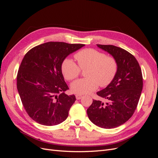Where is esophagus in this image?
<instances>
[{
  "label": "esophagus",
  "mask_w": 158,
  "mask_h": 158,
  "mask_svg": "<svg viewBox=\"0 0 158 158\" xmlns=\"http://www.w3.org/2000/svg\"><path fill=\"white\" fill-rule=\"evenodd\" d=\"M82 95H80V94H76V99H82Z\"/></svg>",
  "instance_id": "esophagus-1"
}]
</instances>
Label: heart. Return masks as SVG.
<instances>
[{
    "instance_id": "1",
    "label": "heart",
    "mask_w": 158,
    "mask_h": 158,
    "mask_svg": "<svg viewBox=\"0 0 158 158\" xmlns=\"http://www.w3.org/2000/svg\"><path fill=\"white\" fill-rule=\"evenodd\" d=\"M79 67L69 58L61 64V70L67 80L77 78L80 69L84 70L86 78L79 79L71 84L72 92L77 94H87L94 92L99 85L106 87L111 83L117 71V63L112 56H106L103 52L94 49H85L74 55Z\"/></svg>"
}]
</instances>
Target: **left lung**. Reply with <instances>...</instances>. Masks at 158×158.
Instances as JSON below:
<instances>
[{"label":"left lung","instance_id":"1","mask_svg":"<svg viewBox=\"0 0 158 158\" xmlns=\"http://www.w3.org/2000/svg\"><path fill=\"white\" fill-rule=\"evenodd\" d=\"M97 46L116 60L117 71L112 82L97 92L108 102L93 100L87 114L94 125L113 128L126 123L135 113L143 87L142 70L135 57L126 50L111 45Z\"/></svg>","mask_w":158,"mask_h":158}]
</instances>
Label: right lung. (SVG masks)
<instances>
[{
	"mask_svg": "<svg viewBox=\"0 0 158 158\" xmlns=\"http://www.w3.org/2000/svg\"><path fill=\"white\" fill-rule=\"evenodd\" d=\"M84 44L47 42L33 47L25 55L17 75V89L26 112L33 121L45 126L65 121L76 101L61 70L66 57Z\"/></svg>",
	"mask_w": 158,
	"mask_h": 158,
	"instance_id": "obj_1",
	"label": "right lung"
}]
</instances>
